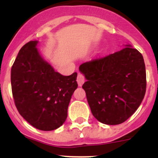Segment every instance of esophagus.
Instances as JSON below:
<instances>
[{
  "instance_id": "esophagus-1",
  "label": "esophagus",
  "mask_w": 158,
  "mask_h": 158,
  "mask_svg": "<svg viewBox=\"0 0 158 158\" xmlns=\"http://www.w3.org/2000/svg\"><path fill=\"white\" fill-rule=\"evenodd\" d=\"M76 81L78 82V85L79 86L82 85V84L85 82V76L82 74V73H78V76H77V79H76Z\"/></svg>"
}]
</instances>
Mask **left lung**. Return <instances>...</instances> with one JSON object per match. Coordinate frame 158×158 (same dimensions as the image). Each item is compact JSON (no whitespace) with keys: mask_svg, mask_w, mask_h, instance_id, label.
<instances>
[{"mask_svg":"<svg viewBox=\"0 0 158 158\" xmlns=\"http://www.w3.org/2000/svg\"><path fill=\"white\" fill-rule=\"evenodd\" d=\"M86 82L82 89L94 117L103 124L123 123L135 112L146 92L144 58L138 49L125 48L79 66Z\"/></svg>","mask_w":158,"mask_h":158,"instance_id":"8db88e82","label":"left lung"}]
</instances>
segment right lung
<instances>
[{
	"label": "right lung",
	"instance_id": "obj_1",
	"mask_svg": "<svg viewBox=\"0 0 158 158\" xmlns=\"http://www.w3.org/2000/svg\"><path fill=\"white\" fill-rule=\"evenodd\" d=\"M30 41L22 47L11 68L14 104L20 115L41 131L60 128L67 118V109L77 89V73L63 76L43 60Z\"/></svg>",
	"mask_w": 158,
	"mask_h": 158
}]
</instances>
